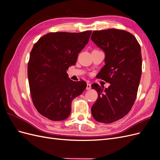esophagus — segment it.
Returning <instances> with one entry per match:
<instances>
[{"instance_id": "esophagus-1", "label": "esophagus", "mask_w": 160, "mask_h": 160, "mask_svg": "<svg viewBox=\"0 0 160 160\" xmlns=\"http://www.w3.org/2000/svg\"><path fill=\"white\" fill-rule=\"evenodd\" d=\"M91 89V85L89 83H87V88H86V89L87 90H89Z\"/></svg>"}]
</instances>
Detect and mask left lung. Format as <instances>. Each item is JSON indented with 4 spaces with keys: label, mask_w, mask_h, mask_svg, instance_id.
Segmentation results:
<instances>
[{
    "label": "left lung",
    "mask_w": 160,
    "mask_h": 160,
    "mask_svg": "<svg viewBox=\"0 0 160 160\" xmlns=\"http://www.w3.org/2000/svg\"><path fill=\"white\" fill-rule=\"evenodd\" d=\"M91 39L105 54L98 78L110 83L108 88L91 85L98 93L91 113L97 122L111 123L126 115L135 102L142 71L141 47L132 34L115 28L95 31Z\"/></svg>",
    "instance_id": "1"
}]
</instances>
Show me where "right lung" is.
<instances>
[{"label": "right lung", "instance_id": "right-lung-1", "mask_svg": "<svg viewBox=\"0 0 160 160\" xmlns=\"http://www.w3.org/2000/svg\"><path fill=\"white\" fill-rule=\"evenodd\" d=\"M91 32H50L32 47L27 67L31 95L38 112L50 120L68 118L72 99L86 88L84 81L71 80L67 70L75 65Z\"/></svg>", "mask_w": 160, "mask_h": 160}]
</instances>
